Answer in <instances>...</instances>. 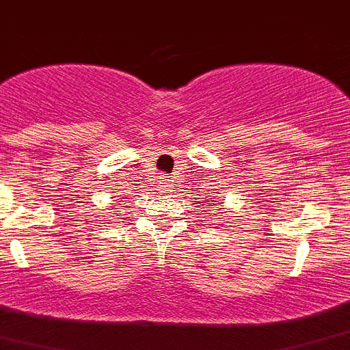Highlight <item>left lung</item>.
<instances>
[{
	"label": "left lung",
	"instance_id": "1",
	"mask_svg": "<svg viewBox=\"0 0 350 350\" xmlns=\"http://www.w3.org/2000/svg\"><path fill=\"white\" fill-rule=\"evenodd\" d=\"M210 202H212V200H210ZM210 202H206V200H203V205H205V208H213V205Z\"/></svg>",
	"mask_w": 350,
	"mask_h": 350
}]
</instances>
